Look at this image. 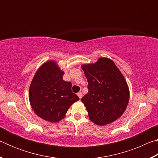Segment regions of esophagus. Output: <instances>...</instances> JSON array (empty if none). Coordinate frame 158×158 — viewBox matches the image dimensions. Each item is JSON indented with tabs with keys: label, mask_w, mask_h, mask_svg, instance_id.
Masks as SVG:
<instances>
[{
	"label": "esophagus",
	"mask_w": 158,
	"mask_h": 158,
	"mask_svg": "<svg viewBox=\"0 0 158 158\" xmlns=\"http://www.w3.org/2000/svg\"><path fill=\"white\" fill-rule=\"evenodd\" d=\"M77 95H78V97L79 98V99H80V100H81V98H82V93L81 92H79L78 93H77Z\"/></svg>",
	"instance_id": "34e87169"
}]
</instances>
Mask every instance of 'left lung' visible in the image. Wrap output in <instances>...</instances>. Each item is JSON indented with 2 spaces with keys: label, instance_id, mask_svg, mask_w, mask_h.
<instances>
[{
  "label": "left lung",
  "instance_id": "1",
  "mask_svg": "<svg viewBox=\"0 0 158 158\" xmlns=\"http://www.w3.org/2000/svg\"><path fill=\"white\" fill-rule=\"evenodd\" d=\"M89 92L81 98L90 121L98 125L111 123L127 108L130 91L126 80L112 60L100 58L95 63L84 64Z\"/></svg>",
  "mask_w": 158,
  "mask_h": 158
}]
</instances>
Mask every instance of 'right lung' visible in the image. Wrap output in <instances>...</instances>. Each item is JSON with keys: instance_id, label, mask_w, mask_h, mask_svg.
Wrapping results in <instances>:
<instances>
[{"instance_id": "obj_1", "label": "right lung", "mask_w": 158, "mask_h": 158, "mask_svg": "<svg viewBox=\"0 0 158 158\" xmlns=\"http://www.w3.org/2000/svg\"><path fill=\"white\" fill-rule=\"evenodd\" d=\"M63 74L55 61L49 60L40 67L31 81V106L37 116L47 121H60L69 106L79 100L72 91L71 82L63 79Z\"/></svg>"}]
</instances>
